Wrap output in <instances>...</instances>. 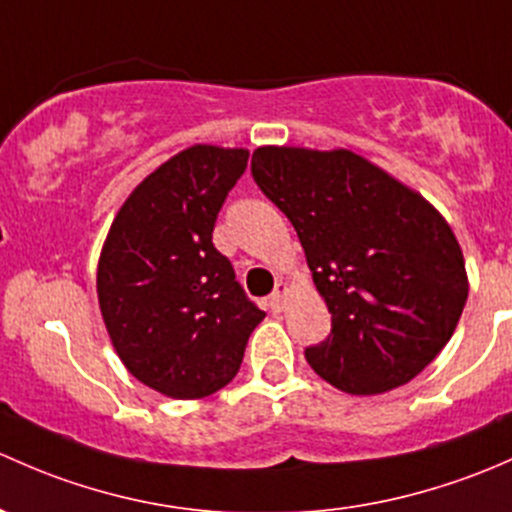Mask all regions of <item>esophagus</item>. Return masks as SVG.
<instances>
[{
	"label": "esophagus",
	"instance_id": "obj_1",
	"mask_svg": "<svg viewBox=\"0 0 512 512\" xmlns=\"http://www.w3.org/2000/svg\"><path fill=\"white\" fill-rule=\"evenodd\" d=\"M286 295H288V286L286 283H278L276 291L271 295V305L276 310H283V305H286Z\"/></svg>",
	"mask_w": 512,
	"mask_h": 512
}]
</instances>
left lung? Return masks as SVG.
<instances>
[{"instance_id":"left-lung-1","label":"left lung","mask_w":512,"mask_h":512,"mask_svg":"<svg viewBox=\"0 0 512 512\" xmlns=\"http://www.w3.org/2000/svg\"><path fill=\"white\" fill-rule=\"evenodd\" d=\"M251 172L298 231L333 333L305 360L340 392L402 387L451 340L468 298L449 221L357 152L263 145Z\"/></svg>"}]
</instances>
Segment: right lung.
Wrapping results in <instances>:
<instances>
[{"instance_id":"1","label":"right lung","mask_w":512,"mask_h":512,"mask_svg":"<svg viewBox=\"0 0 512 512\" xmlns=\"http://www.w3.org/2000/svg\"><path fill=\"white\" fill-rule=\"evenodd\" d=\"M244 147L192 145L130 192L98 258V305L125 370L172 399H202L239 372L266 318L212 244Z\"/></svg>"}]
</instances>
